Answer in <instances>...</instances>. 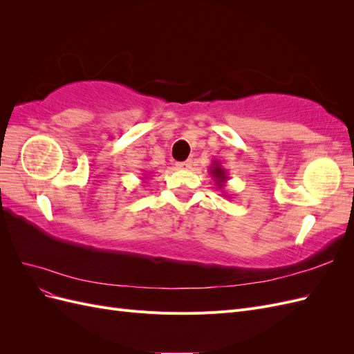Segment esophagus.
<instances>
[{"mask_svg": "<svg viewBox=\"0 0 354 354\" xmlns=\"http://www.w3.org/2000/svg\"><path fill=\"white\" fill-rule=\"evenodd\" d=\"M176 165L180 169H189L192 167V160H183V162H177Z\"/></svg>", "mask_w": 354, "mask_h": 354, "instance_id": "1", "label": "esophagus"}]
</instances>
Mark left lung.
Returning a JSON list of instances; mask_svg holds the SVG:
<instances>
[{"instance_id":"8db88e82","label":"left lung","mask_w":354,"mask_h":354,"mask_svg":"<svg viewBox=\"0 0 354 354\" xmlns=\"http://www.w3.org/2000/svg\"><path fill=\"white\" fill-rule=\"evenodd\" d=\"M208 171H209L212 180L216 181V186L220 190H223L224 187H226V183H227V180H229V174H227V169H224L223 165L218 162V160H212ZM223 195H224V192H223Z\"/></svg>"}]
</instances>
